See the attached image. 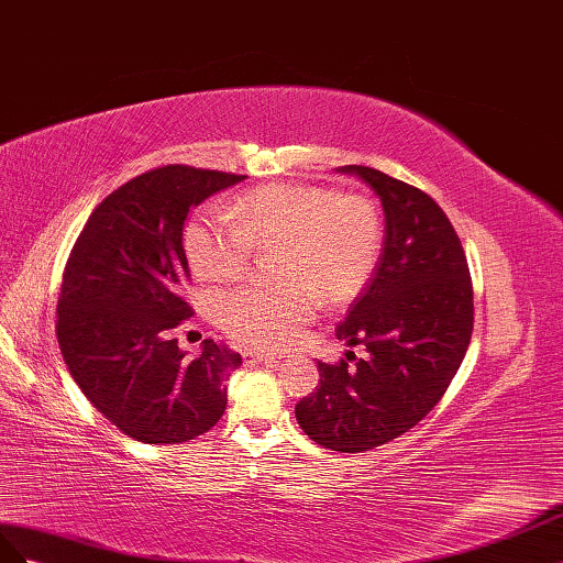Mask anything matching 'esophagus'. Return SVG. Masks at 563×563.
Masks as SVG:
<instances>
[{"label": "esophagus", "mask_w": 563, "mask_h": 563, "mask_svg": "<svg viewBox=\"0 0 563 563\" xmlns=\"http://www.w3.org/2000/svg\"><path fill=\"white\" fill-rule=\"evenodd\" d=\"M243 358L245 363H276L278 356H273V353H266V351H243Z\"/></svg>", "instance_id": "1"}]
</instances>
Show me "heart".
Returning a JSON list of instances; mask_svg holds the SVG:
<instances>
[{
    "label": "heart",
    "instance_id": "1",
    "mask_svg": "<svg viewBox=\"0 0 563 563\" xmlns=\"http://www.w3.org/2000/svg\"><path fill=\"white\" fill-rule=\"evenodd\" d=\"M233 217L202 207L184 229L190 268L205 280L243 278L252 250L278 247L273 287H240L217 301L219 325L238 342L262 349L290 344L328 303L356 297L382 250V219L373 200L307 184H271L243 192Z\"/></svg>",
    "mask_w": 563,
    "mask_h": 563
}]
</instances>
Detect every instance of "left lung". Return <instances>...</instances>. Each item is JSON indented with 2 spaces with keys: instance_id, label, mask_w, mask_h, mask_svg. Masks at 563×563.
Here are the masks:
<instances>
[{
  "instance_id": "1",
  "label": "left lung",
  "mask_w": 563,
  "mask_h": 563,
  "mask_svg": "<svg viewBox=\"0 0 563 563\" xmlns=\"http://www.w3.org/2000/svg\"><path fill=\"white\" fill-rule=\"evenodd\" d=\"M340 172L375 190L387 231L371 285L336 325V340L367 356L318 363V387L295 412L318 445L363 453L412 429L451 387L472 340L474 290L453 223L424 190L363 165Z\"/></svg>"
}]
</instances>
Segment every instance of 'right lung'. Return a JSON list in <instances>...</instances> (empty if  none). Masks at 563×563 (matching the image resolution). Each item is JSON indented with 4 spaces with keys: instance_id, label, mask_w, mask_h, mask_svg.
<instances>
[{
    "instance_id": "right-lung-1",
    "label": "right lung",
    "mask_w": 563,
    "mask_h": 563,
    "mask_svg": "<svg viewBox=\"0 0 563 563\" xmlns=\"http://www.w3.org/2000/svg\"><path fill=\"white\" fill-rule=\"evenodd\" d=\"M245 176L157 167L96 207L63 271L56 334L73 379L110 424L143 443H186L227 410L223 379L243 358L214 340L198 358L174 340L190 318L184 221Z\"/></svg>"
}]
</instances>
